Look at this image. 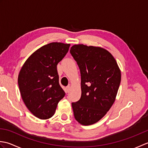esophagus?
I'll return each instance as SVG.
<instances>
[{"instance_id": "1", "label": "esophagus", "mask_w": 148, "mask_h": 148, "mask_svg": "<svg viewBox=\"0 0 148 148\" xmlns=\"http://www.w3.org/2000/svg\"><path fill=\"white\" fill-rule=\"evenodd\" d=\"M70 90H71V86H68L66 87V92H67V93L69 92Z\"/></svg>"}]
</instances>
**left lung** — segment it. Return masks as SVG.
Here are the masks:
<instances>
[{
	"label": "left lung",
	"instance_id": "8db88e82",
	"mask_svg": "<svg viewBox=\"0 0 148 148\" xmlns=\"http://www.w3.org/2000/svg\"><path fill=\"white\" fill-rule=\"evenodd\" d=\"M70 53L79 68L81 96L72 102L74 118L83 125L95 123L106 115L115 101L121 82V71L106 49L76 45Z\"/></svg>",
	"mask_w": 148,
	"mask_h": 148
}]
</instances>
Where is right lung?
<instances>
[{"mask_svg":"<svg viewBox=\"0 0 148 148\" xmlns=\"http://www.w3.org/2000/svg\"><path fill=\"white\" fill-rule=\"evenodd\" d=\"M70 44L51 42L31 55L22 66L18 83L25 104L41 119L54 115L65 93L59 84L56 65L67 54Z\"/></svg>","mask_w":148,"mask_h":148,"instance_id":"1","label":"right lung"}]
</instances>
